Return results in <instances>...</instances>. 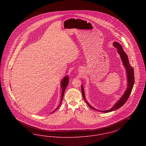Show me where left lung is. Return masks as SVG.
<instances>
[{"label": "left lung", "mask_w": 146, "mask_h": 146, "mask_svg": "<svg viewBox=\"0 0 146 146\" xmlns=\"http://www.w3.org/2000/svg\"><path fill=\"white\" fill-rule=\"evenodd\" d=\"M113 45L115 48H116L117 49V51H118V54L120 55L121 58L122 60L123 63L124 65V66L126 68V70L127 71V81H128V86L127 88V90L125 91L124 94L123 95V96L121 97V98L119 100V101L118 102L115 104L111 108L110 110H108V111H101L104 113H107V112H110V111H115L116 110H118L119 108H120L121 107H122L124 104H125L126 102L127 101L128 98L130 96L131 91H132V88H133V86L134 84V82H135V77H134V73H133V69L132 67L130 66L129 62V60H128V57L125 54V52L124 51L123 48L121 46V45L118 42H114L113 43ZM82 94H83V97L84 100L86 101V102L87 103V104H88V106L90 107L91 108L94 110H96L95 108H93L88 103V102L86 101L85 96H84V91L83 86L82 85Z\"/></svg>", "instance_id": "left-lung-1"}]
</instances>
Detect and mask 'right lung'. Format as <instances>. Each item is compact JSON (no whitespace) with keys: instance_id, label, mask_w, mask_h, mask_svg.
Listing matches in <instances>:
<instances>
[{"instance_id":"1","label":"right lung","mask_w":146,"mask_h":146,"mask_svg":"<svg viewBox=\"0 0 146 146\" xmlns=\"http://www.w3.org/2000/svg\"><path fill=\"white\" fill-rule=\"evenodd\" d=\"M68 83H69V78H68V76H65L63 78V80L62 81V82H61V87H62V97H61V102L62 101L63 96H64V92L65 91L66 87L67 86V85L68 84ZM57 109V108H56V110ZM55 111H56V110H55Z\"/></svg>"}]
</instances>
